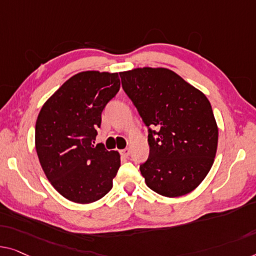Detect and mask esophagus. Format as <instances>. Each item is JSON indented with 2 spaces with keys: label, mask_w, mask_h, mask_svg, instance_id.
Instances as JSON below:
<instances>
[{
  "label": "esophagus",
  "mask_w": 256,
  "mask_h": 256,
  "mask_svg": "<svg viewBox=\"0 0 256 256\" xmlns=\"http://www.w3.org/2000/svg\"><path fill=\"white\" fill-rule=\"evenodd\" d=\"M130 152H130L128 148H125V150H120V155L123 156V158H128Z\"/></svg>",
  "instance_id": "obj_1"
}]
</instances>
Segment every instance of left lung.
<instances>
[{
	"label": "left lung",
	"mask_w": 256,
	"mask_h": 256,
	"mask_svg": "<svg viewBox=\"0 0 256 256\" xmlns=\"http://www.w3.org/2000/svg\"><path fill=\"white\" fill-rule=\"evenodd\" d=\"M120 76L148 128L150 158L140 166L146 185L168 198L192 192L212 169L217 150L210 102L169 68H136Z\"/></svg>",
	"instance_id": "obj_1"
}]
</instances>
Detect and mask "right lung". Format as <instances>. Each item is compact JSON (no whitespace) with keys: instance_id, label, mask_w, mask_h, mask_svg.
Here are the masks:
<instances>
[{"instance_id":"1","label":"right lung","mask_w":256,"mask_h":256,"mask_svg":"<svg viewBox=\"0 0 256 256\" xmlns=\"http://www.w3.org/2000/svg\"><path fill=\"white\" fill-rule=\"evenodd\" d=\"M120 87L118 74L84 71L72 76L41 108L36 148L57 192L77 204H92L112 188L120 155L94 146L101 114Z\"/></svg>"}]
</instances>
